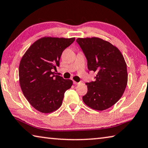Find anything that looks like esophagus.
I'll use <instances>...</instances> for the list:
<instances>
[{
	"instance_id": "34e87169",
	"label": "esophagus",
	"mask_w": 148,
	"mask_h": 148,
	"mask_svg": "<svg viewBox=\"0 0 148 148\" xmlns=\"http://www.w3.org/2000/svg\"><path fill=\"white\" fill-rule=\"evenodd\" d=\"M73 83H74V84H75V85H79V84H81V82H76L74 81Z\"/></svg>"
}]
</instances>
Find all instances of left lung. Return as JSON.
<instances>
[{
	"instance_id": "left-lung-1",
	"label": "left lung",
	"mask_w": 148,
	"mask_h": 148,
	"mask_svg": "<svg viewBox=\"0 0 148 148\" xmlns=\"http://www.w3.org/2000/svg\"><path fill=\"white\" fill-rule=\"evenodd\" d=\"M87 60L90 71L97 72L95 82L86 83L87 92L82 97L87 106L102 111L121 99L127 87V64L121 51L109 42L97 37L76 40Z\"/></svg>"
}]
</instances>
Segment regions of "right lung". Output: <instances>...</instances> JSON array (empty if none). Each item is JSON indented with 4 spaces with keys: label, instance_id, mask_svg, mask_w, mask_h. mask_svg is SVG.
<instances>
[{
    "label": "right lung",
    "instance_id": "right-lung-1",
    "mask_svg": "<svg viewBox=\"0 0 148 148\" xmlns=\"http://www.w3.org/2000/svg\"><path fill=\"white\" fill-rule=\"evenodd\" d=\"M75 38L43 37L34 42L22 57L19 66V84L31 106L42 113L61 107L64 94L73 82L55 75L62 51Z\"/></svg>",
    "mask_w": 148,
    "mask_h": 148
}]
</instances>
